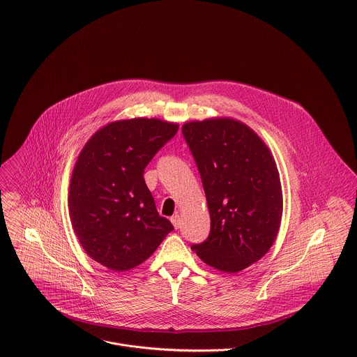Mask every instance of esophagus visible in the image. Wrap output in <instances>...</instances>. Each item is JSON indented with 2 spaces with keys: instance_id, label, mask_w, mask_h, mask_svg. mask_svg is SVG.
<instances>
[{
  "instance_id": "34e87169",
  "label": "esophagus",
  "mask_w": 357,
  "mask_h": 357,
  "mask_svg": "<svg viewBox=\"0 0 357 357\" xmlns=\"http://www.w3.org/2000/svg\"><path fill=\"white\" fill-rule=\"evenodd\" d=\"M170 221H172V224H173V227H174L176 229H178V228H180V225H181V218H180V215H178V214L173 215V217L170 218Z\"/></svg>"
}]
</instances>
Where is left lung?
Segmentation results:
<instances>
[{"label": "left lung", "instance_id": "left-lung-1", "mask_svg": "<svg viewBox=\"0 0 357 357\" xmlns=\"http://www.w3.org/2000/svg\"><path fill=\"white\" fill-rule=\"evenodd\" d=\"M183 136L210 213L207 239L191 249L218 271L239 272L271 249L280 227L283 198L275 159L249 126L231 118L188 122Z\"/></svg>", "mask_w": 357, "mask_h": 357}]
</instances>
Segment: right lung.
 Masks as SVG:
<instances>
[{"instance_id": "1", "label": "right lung", "mask_w": 357, "mask_h": 357, "mask_svg": "<svg viewBox=\"0 0 357 357\" xmlns=\"http://www.w3.org/2000/svg\"><path fill=\"white\" fill-rule=\"evenodd\" d=\"M177 130L155 118L111 122L77 159L68 192L73 228L86 255L111 271L140 265L173 231L156 210L144 169Z\"/></svg>"}]
</instances>
